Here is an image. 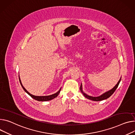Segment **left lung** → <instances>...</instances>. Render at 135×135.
Listing matches in <instances>:
<instances>
[{
	"label": "left lung",
	"mask_w": 135,
	"mask_h": 135,
	"mask_svg": "<svg viewBox=\"0 0 135 135\" xmlns=\"http://www.w3.org/2000/svg\"><path fill=\"white\" fill-rule=\"evenodd\" d=\"M120 80H121V78L120 79H119V80L118 81V82L117 83V84L115 85V86L114 87L113 89H112L111 90H110V91L104 93V94H103L102 95L99 96V97H91V96H88L86 94H84V93L82 91V89H81V84L80 85V89L81 90V92L83 93V94L84 95V96L88 99H89L90 100H94V101H100V100H104V99H106L107 98H108L109 97H110L113 94V92L115 91V90L117 89V87L118 86V85L119 84V83L120 81Z\"/></svg>",
	"instance_id": "8db88e82"
}]
</instances>
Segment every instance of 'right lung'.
Listing matches in <instances>:
<instances>
[{"label":"right lung","instance_id":"add662e5","mask_svg":"<svg viewBox=\"0 0 135 135\" xmlns=\"http://www.w3.org/2000/svg\"><path fill=\"white\" fill-rule=\"evenodd\" d=\"M19 81H20V84H21L22 88H23V89L24 90V91L27 93V94H28L31 97H32L33 99L37 100H38V101H48V100H51L52 99L55 98H56L57 96H58V95H59V94L60 93V91L61 90V89H60V90L57 92L56 93V94H53V95H50V96H34L32 94H30V93L25 89V88L23 86L22 84V82H21V80H20V79L19 78Z\"/></svg>","mask_w":135,"mask_h":135}]
</instances>
